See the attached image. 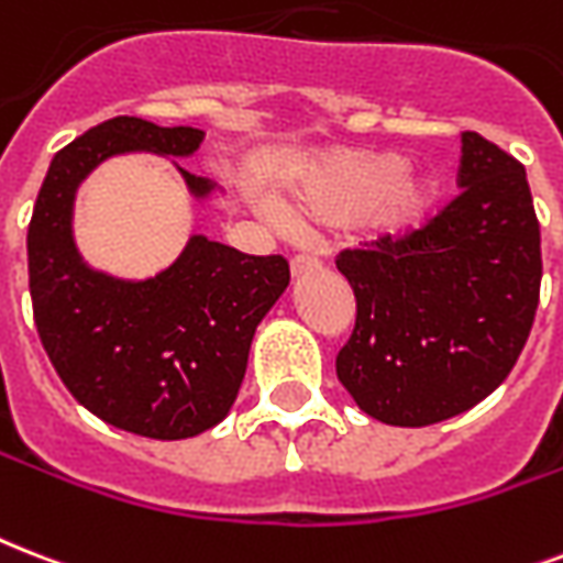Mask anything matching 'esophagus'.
<instances>
[{"label":"esophagus","instance_id":"34e87169","mask_svg":"<svg viewBox=\"0 0 563 563\" xmlns=\"http://www.w3.org/2000/svg\"><path fill=\"white\" fill-rule=\"evenodd\" d=\"M319 268V260L310 256V253H298V256H291V274L295 277H303V274H310Z\"/></svg>","mask_w":563,"mask_h":563}]
</instances>
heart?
<instances>
[{"label": "heart", "mask_w": 563, "mask_h": 563, "mask_svg": "<svg viewBox=\"0 0 563 563\" xmlns=\"http://www.w3.org/2000/svg\"><path fill=\"white\" fill-rule=\"evenodd\" d=\"M437 195L434 179L405 170L393 153L336 150L307 170L291 203L307 221L324 227L360 221L368 242L389 244L413 235L431 218Z\"/></svg>", "instance_id": "b5f03b06"}]
</instances>
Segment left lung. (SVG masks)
Masks as SVG:
<instances>
[{
  "instance_id": "1",
  "label": "left lung",
  "mask_w": 563,
  "mask_h": 563,
  "mask_svg": "<svg viewBox=\"0 0 563 563\" xmlns=\"http://www.w3.org/2000/svg\"><path fill=\"white\" fill-rule=\"evenodd\" d=\"M461 195L401 242L339 251L357 321L336 375L372 419L401 428L475 407L510 375L540 300V224L526 167L461 132Z\"/></svg>"
}]
</instances>
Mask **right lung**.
I'll use <instances>...</instances> for the list:
<instances>
[{
	"label": "right lung",
	"mask_w": 563,
	"mask_h": 563,
	"mask_svg": "<svg viewBox=\"0 0 563 563\" xmlns=\"http://www.w3.org/2000/svg\"><path fill=\"white\" fill-rule=\"evenodd\" d=\"M200 141L195 126L106 120L55 153L29 224L34 324L55 372L102 422L150 440L197 437L230 413L256 324L289 286V263L191 235L162 274L118 280L81 263L73 200L109 156H191ZM183 177L195 197L212 191L209 179Z\"/></svg>",
	"instance_id": "obj_1"
}]
</instances>
